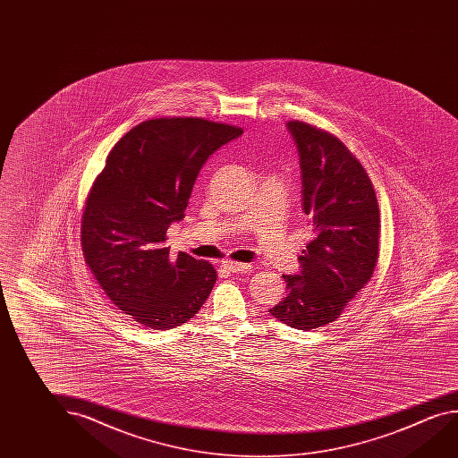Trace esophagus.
<instances>
[{
    "mask_svg": "<svg viewBox=\"0 0 458 458\" xmlns=\"http://www.w3.org/2000/svg\"><path fill=\"white\" fill-rule=\"evenodd\" d=\"M222 267L230 273H246L250 270L249 263L233 262V260H224Z\"/></svg>",
    "mask_w": 458,
    "mask_h": 458,
    "instance_id": "34e87169",
    "label": "esophagus"
}]
</instances>
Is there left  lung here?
I'll return each mask as SVG.
<instances>
[{"label":"left lung","instance_id":"left-lung-1","mask_svg":"<svg viewBox=\"0 0 458 458\" xmlns=\"http://www.w3.org/2000/svg\"><path fill=\"white\" fill-rule=\"evenodd\" d=\"M287 128L301 155L303 210L313 240L301 275H284L285 293L268 310L301 330L335 321L374 275L380 254V209L374 185L345 143L303 121Z\"/></svg>","mask_w":458,"mask_h":458}]
</instances>
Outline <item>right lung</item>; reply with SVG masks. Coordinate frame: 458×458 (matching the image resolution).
<instances>
[{
  "label": "right lung",
  "instance_id": "add662e5",
  "mask_svg": "<svg viewBox=\"0 0 458 458\" xmlns=\"http://www.w3.org/2000/svg\"><path fill=\"white\" fill-rule=\"evenodd\" d=\"M242 129L203 118H155L123 135L90 187L81 216L84 262L108 299L143 327L187 323L208 301L217 271L165 248L185 217L206 159Z\"/></svg>",
  "mask_w": 458,
  "mask_h": 458
}]
</instances>
